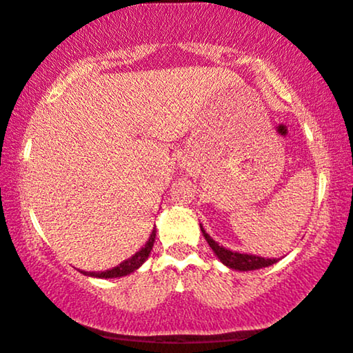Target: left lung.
Listing matches in <instances>:
<instances>
[{"mask_svg": "<svg viewBox=\"0 0 353 353\" xmlns=\"http://www.w3.org/2000/svg\"><path fill=\"white\" fill-rule=\"evenodd\" d=\"M201 230H202V235L205 236L207 243H209L210 248L214 250L215 256H217L219 260L227 266V268H232L236 271H253V270L266 268V266L274 265V263L278 261L276 258H263V256H258V254L232 252V250L225 248V246L219 245L217 241L212 239L209 233L203 230L202 223H201Z\"/></svg>", "mask_w": 353, "mask_h": 353, "instance_id": "1", "label": "left lung"}]
</instances>
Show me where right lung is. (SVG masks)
<instances>
[{
    "mask_svg": "<svg viewBox=\"0 0 353 353\" xmlns=\"http://www.w3.org/2000/svg\"><path fill=\"white\" fill-rule=\"evenodd\" d=\"M154 240H156V228H152V232H151L150 239H148V241H146V245H144L139 252H136L133 256L128 258V260L121 261L120 265L114 266V268H112V270H107V271H99V273H95V271H80V273L85 276H93V278H103V279L128 276L131 273H134V271L148 260V256L151 254L152 245H154Z\"/></svg>",
    "mask_w": 353,
    "mask_h": 353,
    "instance_id": "right-lung-1",
    "label": "right lung"
}]
</instances>
